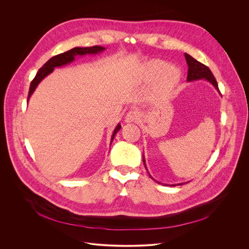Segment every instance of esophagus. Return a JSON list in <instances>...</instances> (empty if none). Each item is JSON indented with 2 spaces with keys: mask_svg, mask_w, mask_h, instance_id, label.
<instances>
[{
  "mask_svg": "<svg viewBox=\"0 0 249 249\" xmlns=\"http://www.w3.org/2000/svg\"><path fill=\"white\" fill-rule=\"evenodd\" d=\"M126 122H136L140 119V114L136 109L130 110L126 115Z\"/></svg>",
  "mask_w": 249,
  "mask_h": 249,
  "instance_id": "1",
  "label": "esophagus"
}]
</instances>
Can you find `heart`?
I'll return each mask as SVG.
<instances>
[{
  "label": "heart",
  "instance_id": "heart-1",
  "mask_svg": "<svg viewBox=\"0 0 249 249\" xmlns=\"http://www.w3.org/2000/svg\"><path fill=\"white\" fill-rule=\"evenodd\" d=\"M165 64L161 61H153L148 65V73L157 75L164 68ZM179 80V72L173 67H168L163 70L158 79V86L163 92H170L174 89Z\"/></svg>",
  "mask_w": 249,
  "mask_h": 249
}]
</instances>
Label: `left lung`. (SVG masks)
I'll use <instances>...</instances> for the list:
<instances>
[{"instance_id":"1","label":"left lung","mask_w":249,"mask_h":249,"mask_svg":"<svg viewBox=\"0 0 249 249\" xmlns=\"http://www.w3.org/2000/svg\"><path fill=\"white\" fill-rule=\"evenodd\" d=\"M184 56H185V59H186V63L188 65L187 80L188 81H194V80H198V79H206L210 83H212V85L214 86L220 92L218 83H217L214 75H213V73L211 72V70L206 65L200 63L199 61H197L196 59H194L190 55L185 53ZM143 161L145 163V160H143ZM145 166H146V163H145Z\"/></svg>"}]
</instances>
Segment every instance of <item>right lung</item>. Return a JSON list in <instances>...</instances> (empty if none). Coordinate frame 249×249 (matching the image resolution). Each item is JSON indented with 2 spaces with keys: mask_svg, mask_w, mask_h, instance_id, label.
I'll return each mask as SVG.
<instances>
[{
  "mask_svg": "<svg viewBox=\"0 0 249 249\" xmlns=\"http://www.w3.org/2000/svg\"><path fill=\"white\" fill-rule=\"evenodd\" d=\"M104 50V47H101V46H91V47H85V48H82V47H75L73 49H71L67 52H64V53H61V54H58L56 56H53L52 58H50L39 70L38 72L36 74V76L34 77V79L31 81V84H30V87H29V91H28V96H27V100L28 98L30 97V95L32 94V92L34 91L35 88L37 87V85L40 83V81L46 77L48 74H50L52 71L54 70L55 67H60V66H63V65H66L70 62H72L76 56L78 55H85V54H95V53H98V52H101ZM121 128V125L118 124L117 127L115 128L113 134H112V137H111V143L112 141L116 135V133L120 130Z\"/></svg>",
  "mask_w": 249,
  "mask_h": 249,
  "instance_id": "add662e5",
  "label": "right lung"
}]
</instances>
